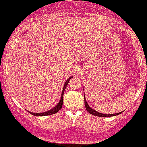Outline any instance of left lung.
<instances>
[{"mask_svg":"<svg viewBox=\"0 0 147 147\" xmlns=\"http://www.w3.org/2000/svg\"><path fill=\"white\" fill-rule=\"evenodd\" d=\"M84 104H85V107H86V109L87 110V111H88V113H90L91 114H92V115H94V116H96V117H114V116H117V115H119V114H121V112H119V113H117V114H101V113L98 112V111H95V110H94L93 109H91V107L88 106V104H87L86 102V98H85V96H84Z\"/></svg>","mask_w":147,"mask_h":147,"instance_id":"left-lung-1","label":"left lung"}]
</instances>
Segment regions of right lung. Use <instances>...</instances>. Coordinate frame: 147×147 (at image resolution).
<instances>
[{
    "instance_id": "1",
    "label": "right lung",
    "mask_w": 147,
    "mask_h": 147,
    "mask_svg": "<svg viewBox=\"0 0 147 147\" xmlns=\"http://www.w3.org/2000/svg\"><path fill=\"white\" fill-rule=\"evenodd\" d=\"M71 78H72V76H70L69 78H68L67 80H66V82H65L64 86H63V90H62V94H61V99H60V101H59V104H58L56 106V107H53V109H51L49 110V111H46V112H43V113H33V112H30V111H29V113H30V114H31L32 115L36 116V117H40V116L52 115V114H56V113H57L58 111H59V110H61V109L62 108V106H63V94H64V91H65V89H66V86H67L68 84H69V81H70V79Z\"/></svg>"
}]
</instances>
